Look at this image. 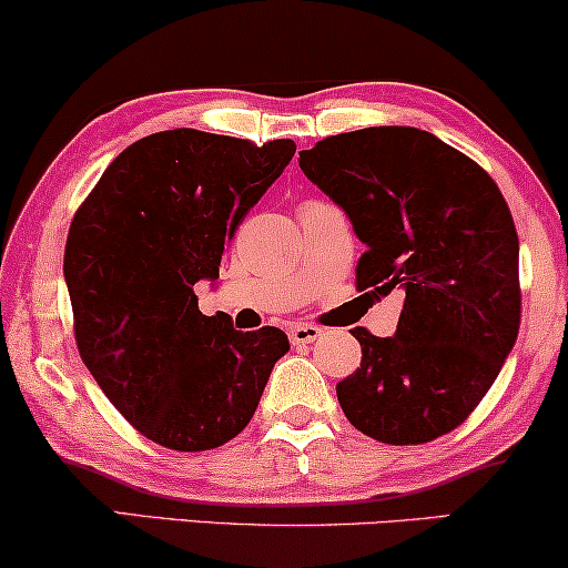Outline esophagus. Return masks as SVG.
<instances>
[{"label":"esophagus","mask_w":568,"mask_h":568,"mask_svg":"<svg viewBox=\"0 0 568 568\" xmlns=\"http://www.w3.org/2000/svg\"><path fill=\"white\" fill-rule=\"evenodd\" d=\"M290 339L292 345H311V342L321 339V328L313 324H295L290 326Z\"/></svg>","instance_id":"obj_1"}]
</instances>
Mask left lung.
<instances>
[{
  "label": "left lung",
  "instance_id": "8db88e82",
  "mask_svg": "<svg viewBox=\"0 0 568 568\" xmlns=\"http://www.w3.org/2000/svg\"><path fill=\"white\" fill-rule=\"evenodd\" d=\"M300 168L366 244L358 290L405 292L395 337L353 328L361 368L337 384L347 422L387 445L443 437L519 337V236L498 184L410 125L328 136L300 152Z\"/></svg>",
  "mask_w": 568,
  "mask_h": 568
}]
</instances>
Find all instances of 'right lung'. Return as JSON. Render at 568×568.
<instances>
[{"mask_svg":"<svg viewBox=\"0 0 568 568\" xmlns=\"http://www.w3.org/2000/svg\"><path fill=\"white\" fill-rule=\"evenodd\" d=\"M292 139L173 129L118 155L65 244V273L83 366L123 418L171 450H213L250 424L282 328L236 332L205 316L194 284L219 278L223 247L295 155Z\"/></svg>","mask_w":568,"mask_h":568,"instance_id":"obj_1","label":"right lung"}]
</instances>
